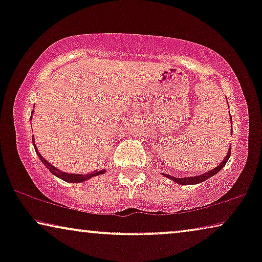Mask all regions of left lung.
<instances>
[{"instance_id":"8db88e82","label":"left lung","mask_w":262,"mask_h":262,"mask_svg":"<svg viewBox=\"0 0 262 262\" xmlns=\"http://www.w3.org/2000/svg\"><path fill=\"white\" fill-rule=\"evenodd\" d=\"M230 120H231V116H230ZM231 127H232V120H231ZM232 130V128H231ZM231 155V145L230 148L228 150V154L227 156L224 157V160L222 161L221 164H218L216 168H213L212 170H209L206 171V173H204L202 175H198V177H189V178H175V177H171V175H168V174H164L162 173L163 177H166L168 179H170V180H173L174 182H177L179 185H195V184H200V182L203 181H206L207 179H210L211 177H213V175H216L218 171H220L222 168L225 166V163L228 162L229 157Z\"/></svg>"}]
</instances>
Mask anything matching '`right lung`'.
<instances>
[{"label": "right lung", "instance_id": "right-lung-1", "mask_svg": "<svg viewBox=\"0 0 262 262\" xmlns=\"http://www.w3.org/2000/svg\"><path fill=\"white\" fill-rule=\"evenodd\" d=\"M33 112H34V111H32L31 119H32V117H33ZM32 142H33V146H34V149H35V152H37L39 160L41 161L42 164H44V166L48 168V169L51 171V173L55 175V177L62 179L63 181L70 182V184H81V182L87 181V180H89V179H92V178H94V177H98V175H101V174H105L106 173L105 169H102V170H94V171H92V173H89V174H71V173H67V171L60 170L57 167L53 166V164L50 163L49 161H46L44 157L41 156V154L38 151L37 145H35V143H34V136H32Z\"/></svg>", "mask_w": 262, "mask_h": 262}]
</instances>
